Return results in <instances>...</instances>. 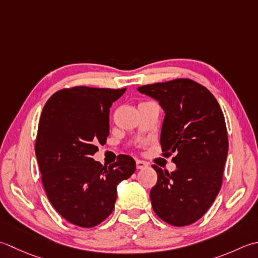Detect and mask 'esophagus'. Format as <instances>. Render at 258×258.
Wrapping results in <instances>:
<instances>
[{
    "label": "esophagus",
    "instance_id": "obj_1",
    "mask_svg": "<svg viewBox=\"0 0 258 258\" xmlns=\"http://www.w3.org/2000/svg\"><path fill=\"white\" fill-rule=\"evenodd\" d=\"M148 166V163L144 162V161H141V160H136V168L138 169H144Z\"/></svg>",
    "mask_w": 258,
    "mask_h": 258
}]
</instances>
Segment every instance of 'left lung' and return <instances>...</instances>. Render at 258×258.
Here are the masks:
<instances>
[{"instance_id": "8db88e82", "label": "left lung", "mask_w": 258, "mask_h": 258, "mask_svg": "<svg viewBox=\"0 0 258 258\" xmlns=\"http://www.w3.org/2000/svg\"><path fill=\"white\" fill-rule=\"evenodd\" d=\"M165 112L160 144L176 165L158 173L150 198L154 213L172 226H186L203 217L218 195L228 153V135L221 108L208 89L188 78L139 87Z\"/></svg>"}]
</instances>
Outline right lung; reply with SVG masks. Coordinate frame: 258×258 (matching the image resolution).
<instances>
[{
    "label": "right lung",
    "instance_id": "1",
    "mask_svg": "<svg viewBox=\"0 0 258 258\" xmlns=\"http://www.w3.org/2000/svg\"><path fill=\"white\" fill-rule=\"evenodd\" d=\"M126 88L77 86L48 99L40 117L35 155L45 194L66 220L84 228L112 214L117 185L135 171V161L118 155L103 166L92 156L109 134V108Z\"/></svg>",
    "mask_w": 258,
    "mask_h": 258
}]
</instances>
